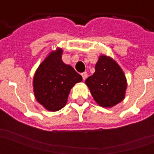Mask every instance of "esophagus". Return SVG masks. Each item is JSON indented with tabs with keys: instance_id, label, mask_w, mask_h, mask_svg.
Instances as JSON below:
<instances>
[{
	"instance_id": "esophagus-1",
	"label": "esophagus",
	"mask_w": 154,
	"mask_h": 154,
	"mask_svg": "<svg viewBox=\"0 0 154 154\" xmlns=\"http://www.w3.org/2000/svg\"><path fill=\"white\" fill-rule=\"evenodd\" d=\"M82 78H83V80H86L87 77V72H84L82 73Z\"/></svg>"
}]
</instances>
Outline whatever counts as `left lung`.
I'll use <instances>...</instances> for the list:
<instances>
[{
    "label": "left lung",
    "instance_id": "1",
    "mask_svg": "<svg viewBox=\"0 0 154 154\" xmlns=\"http://www.w3.org/2000/svg\"><path fill=\"white\" fill-rule=\"evenodd\" d=\"M95 69L85 82L95 101L105 108L121 102L125 97L127 81L119 64L109 56L100 55Z\"/></svg>",
    "mask_w": 154,
    "mask_h": 154
}]
</instances>
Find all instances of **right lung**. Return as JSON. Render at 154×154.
Listing matches in <instances>:
<instances>
[{"mask_svg":"<svg viewBox=\"0 0 154 154\" xmlns=\"http://www.w3.org/2000/svg\"><path fill=\"white\" fill-rule=\"evenodd\" d=\"M63 49L51 51L38 66L33 80L35 99L48 111H57L67 104L71 89L82 77L62 60Z\"/></svg>","mask_w":154,"mask_h":154,"instance_id":"right-lung-1","label":"right lung"}]
</instances>
